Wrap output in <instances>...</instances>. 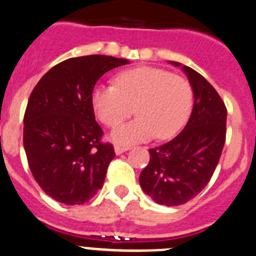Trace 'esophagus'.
Segmentation results:
<instances>
[{
    "label": "esophagus",
    "instance_id": "obj_1",
    "mask_svg": "<svg viewBox=\"0 0 256 256\" xmlns=\"http://www.w3.org/2000/svg\"><path fill=\"white\" fill-rule=\"evenodd\" d=\"M128 149H130L128 146H122V145H114V152H116L117 155L122 154L124 152H126V150H128Z\"/></svg>",
    "mask_w": 256,
    "mask_h": 256
}]
</instances>
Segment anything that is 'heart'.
Returning <instances> with one entry per match:
<instances>
[{
    "label": "heart",
    "instance_id": "heart-1",
    "mask_svg": "<svg viewBox=\"0 0 256 256\" xmlns=\"http://www.w3.org/2000/svg\"><path fill=\"white\" fill-rule=\"evenodd\" d=\"M93 111L107 128H116L134 114L138 118L114 131L118 142H136L156 135L166 140L182 130L193 106L188 80L166 69L136 66L120 72L114 86H96L90 94Z\"/></svg>",
    "mask_w": 256,
    "mask_h": 256
}]
</instances>
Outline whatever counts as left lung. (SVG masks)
<instances>
[{
	"instance_id": "obj_1",
	"label": "left lung",
	"mask_w": 256,
	"mask_h": 256,
	"mask_svg": "<svg viewBox=\"0 0 256 256\" xmlns=\"http://www.w3.org/2000/svg\"><path fill=\"white\" fill-rule=\"evenodd\" d=\"M183 70L194 93L190 120L173 140L149 150V164L139 176L142 190L164 206L187 204L206 187L226 142L224 101L204 76L187 66Z\"/></svg>"
}]
</instances>
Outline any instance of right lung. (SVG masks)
I'll list each match as a JSON object with an SVG mask.
<instances>
[{
  "instance_id": "add662e5",
  "label": "right lung",
  "mask_w": 256,
  "mask_h": 256,
  "mask_svg": "<svg viewBox=\"0 0 256 256\" xmlns=\"http://www.w3.org/2000/svg\"><path fill=\"white\" fill-rule=\"evenodd\" d=\"M110 56L70 58L42 76L24 114V148L38 184L52 200L83 204L102 188L114 158L102 140L90 94L106 72L125 66Z\"/></svg>"
}]
</instances>
